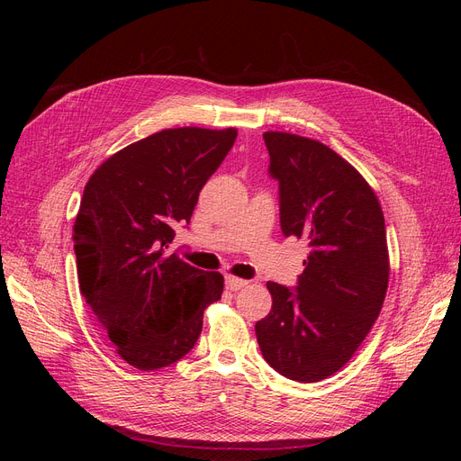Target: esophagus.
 I'll return each instance as SVG.
<instances>
[{
	"label": "esophagus",
	"instance_id": "34e87169",
	"mask_svg": "<svg viewBox=\"0 0 461 461\" xmlns=\"http://www.w3.org/2000/svg\"><path fill=\"white\" fill-rule=\"evenodd\" d=\"M246 285H248V281H244V278H239V276H232V275H229V276L225 278V286H227V290H232V292L244 288Z\"/></svg>",
	"mask_w": 461,
	"mask_h": 461
}]
</instances>
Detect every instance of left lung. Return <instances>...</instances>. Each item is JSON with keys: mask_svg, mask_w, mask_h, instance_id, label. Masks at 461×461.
Returning a JSON list of instances; mask_svg holds the SVG:
<instances>
[{"mask_svg": "<svg viewBox=\"0 0 461 461\" xmlns=\"http://www.w3.org/2000/svg\"><path fill=\"white\" fill-rule=\"evenodd\" d=\"M281 194L285 236L303 239L298 288L267 283L273 305L256 323L267 364L317 383L344 367L379 317L390 275L386 229L375 190L337 151L313 138L263 132Z\"/></svg>", "mask_w": 461, "mask_h": 461, "instance_id": "obj_1", "label": "left lung"}]
</instances>
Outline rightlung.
I'll list each match as a JSON object with an SVG mask.
<instances>
[{
    "instance_id": "right-lung-1",
    "label": "right lung",
    "mask_w": 461,
    "mask_h": 461,
    "mask_svg": "<svg viewBox=\"0 0 461 461\" xmlns=\"http://www.w3.org/2000/svg\"><path fill=\"white\" fill-rule=\"evenodd\" d=\"M239 131L180 127L142 138L88 178L73 227L80 292L117 354L153 371L186 356L225 278L167 254Z\"/></svg>"
}]
</instances>
